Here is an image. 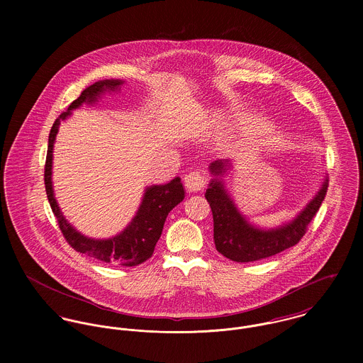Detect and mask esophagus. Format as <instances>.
Wrapping results in <instances>:
<instances>
[{
	"instance_id": "esophagus-1",
	"label": "esophagus",
	"mask_w": 363,
	"mask_h": 363,
	"mask_svg": "<svg viewBox=\"0 0 363 363\" xmlns=\"http://www.w3.org/2000/svg\"><path fill=\"white\" fill-rule=\"evenodd\" d=\"M206 183H207V179L203 173L200 172H190L189 174H186L184 177V184H186V189L190 191V193H197V191H201L204 187H206Z\"/></svg>"
}]
</instances>
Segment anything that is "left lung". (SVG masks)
<instances>
[{
  "label": "left lung",
  "instance_id": "8db88e82",
  "mask_svg": "<svg viewBox=\"0 0 363 363\" xmlns=\"http://www.w3.org/2000/svg\"><path fill=\"white\" fill-rule=\"evenodd\" d=\"M233 167L230 159H218L209 164L213 176L208 184L206 199L213 216V242L216 250L226 259L236 262H252L275 256L295 246L306 233V228L321 206L328 179L324 176L318 191L291 220L275 228H259L240 212L223 177Z\"/></svg>",
  "mask_w": 363,
  "mask_h": 363
}]
</instances>
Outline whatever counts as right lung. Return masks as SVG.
<instances>
[{"mask_svg":"<svg viewBox=\"0 0 363 363\" xmlns=\"http://www.w3.org/2000/svg\"><path fill=\"white\" fill-rule=\"evenodd\" d=\"M123 84L124 81L121 79L98 81L94 85L88 86L78 99L69 104L67 111L58 116V118L52 124L49 135V148L45 166V184L52 213L58 220L64 238L72 249L104 262L133 267L152 257L169 212L184 200L182 179L174 177L166 184L147 186L141 204L133 216L131 222L120 233L107 239H94L85 236L67 220L55 200L52 180V150L61 121L67 120L72 114V110L81 107L82 104L92 106L98 104L106 92L120 91Z\"/></svg>","mask_w":363,"mask_h":363,"instance_id":"add662e5","label":"right lung"}]
</instances>
